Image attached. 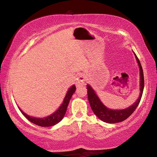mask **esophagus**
Returning a JSON list of instances; mask_svg holds the SVG:
<instances>
[{
    "label": "esophagus",
    "mask_w": 157,
    "mask_h": 157,
    "mask_svg": "<svg viewBox=\"0 0 157 157\" xmlns=\"http://www.w3.org/2000/svg\"><path fill=\"white\" fill-rule=\"evenodd\" d=\"M86 75L84 73H80L79 74L78 76V78H77V82H76V86H81L84 85V83L86 82Z\"/></svg>",
    "instance_id": "esophagus-1"
}]
</instances>
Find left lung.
I'll list each match as a JSON object with an SVG mask.
<instances>
[{
  "instance_id": "8db88e82",
  "label": "left lung",
  "mask_w": 157,
  "mask_h": 157,
  "mask_svg": "<svg viewBox=\"0 0 157 157\" xmlns=\"http://www.w3.org/2000/svg\"><path fill=\"white\" fill-rule=\"evenodd\" d=\"M135 54V53H134ZM135 57L136 58L137 62L139 63L140 68V96L138 98L136 102H134L132 106H130L128 108L123 110H111L106 107L105 106L100 102V100L97 95L95 94V91H94L91 86L88 84L86 86L87 95H88V99L89 104L91 105V108L94 113L99 118L101 121L105 122L107 123H120V122L126 120L127 118L132 115L133 112L136 110L138 105H139L140 99H141L143 89H144V76H143V71L141 64L137 57L136 55L135 54Z\"/></svg>"
}]
</instances>
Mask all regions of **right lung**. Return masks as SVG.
Instances as JSON below:
<instances>
[{"label": "right lung", "instance_id": "right-lung-1", "mask_svg": "<svg viewBox=\"0 0 157 157\" xmlns=\"http://www.w3.org/2000/svg\"><path fill=\"white\" fill-rule=\"evenodd\" d=\"M76 89V87L75 85H73L68 89L67 94L66 95V97L63 100V102L60 106V107L58 109V110L55 111L54 113L51 114V115L46 117V118H34V117L29 116L27 114L25 113L20 108L19 110L22 114L26 118L28 119L29 121H30L31 123L36 124V125L41 126V127H50L53 126L55 124H57L59 122L62 120L63 116H64L65 113L66 112V109H67L68 103L70 102V100L71 97H72L73 94L75 93Z\"/></svg>", "mask_w": 157, "mask_h": 157}]
</instances>
